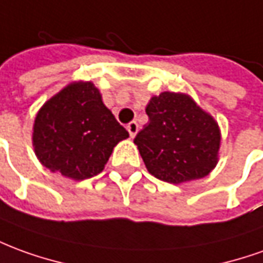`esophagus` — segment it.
I'll return each instance as SVG.
<instances>
[{"label": "esophagus", "mask_w": 263, "mask_h": 263, "mask_svg": "<svg viewBox=\"0 0 263 263\" xmlns=\"http://www.w3.org/2000/svg\"><path fill=\"white\" fill-rule=\"evenodd\" d=\"M126 129H128V132H129V135L134 138L135 135H137L138 129H139V125H138L135 121H132V122H129V124L126 125Z\"/></svg>", "instance_id": "1"}]
</instances>
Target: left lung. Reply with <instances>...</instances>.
Listing matches in <instances>:
<instances>
[{"label": "left lung", "instance_id": "left-lung-1", "mask_svg": "<svg viewBox=\"0 0 263 263\" xmlns=\"http://www.w3.org/2000/svg\"><path fill=\"white\" fill-rule=\"evenodd\" d=\"M145 112L149 121L134 142L151 175L181 183L214 170L221 132L215 119L188 95L162 92L152 97Z\"/></svg>", "mask_w": 263, "mask_h": 263}]
</instances>
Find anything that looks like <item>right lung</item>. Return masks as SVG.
<instances>
[{
	"label": "right lung",
	"mask_w": 263,
	"mask_h": 263,
	"mask_svg": "<svg viewBox=\"0 0 263 263\" xmlns=\"http://www.w3.org/2000/svg\"><path fill=\"white\" fill-rule=\"evenodd\" d=\"M128 137L92 82H75L36 114L32 144L45 168L82 181L98 175L114 146Z\"/></svg>",
	"instance_id": "obj_1"
}]
</instances>
